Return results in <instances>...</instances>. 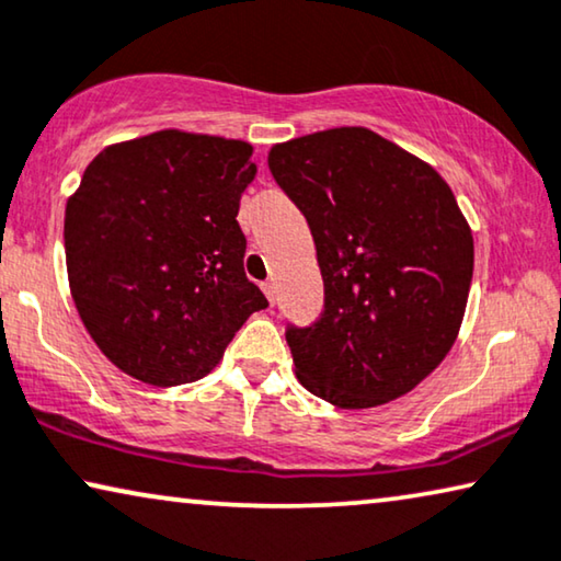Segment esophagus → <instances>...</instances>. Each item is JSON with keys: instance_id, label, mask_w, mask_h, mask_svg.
<instances>
[{"instance_id": "1", "label": "esophagus", "mask_w": 561, "mask_h": 561, "mask_svg": "<svg viewBox=\"0 0 561 561\" xmlns=\"http://www.w3.org/2000/svg\"><path fill=\"white\" fill-rule=\"evenodd\" d=\"M261 288H263V294L267 296V300H275V283L273 280H265V283H261Z\"/></svg>"}]
</instances>
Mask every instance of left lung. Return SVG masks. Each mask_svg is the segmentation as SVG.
I'll list each match as a JSON object with an SVG mask.
<instances>
[{"label":"left lung","mask_w":561,"mask_h":561,"mask_svg":"<svg viewBox=\"0 0 561 561\" xmlns=\"http://www.w3.org/2000/svg\"><path fill=\"white\" fill-rule=\"evenodd\" d=\"M273 180L311 227L323 311L286 329L296 375L336 408L415 389L450 352L473 278V234L433 167L362 126L273 146Z\"/></svg>","instance_id":"left-lung-1"}]
</instances>
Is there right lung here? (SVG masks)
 <instances>
[{"label":"right lung","mask_w":561,"mask_h":561,"mask_svg":"<svg viewBox=\"0 0 561 561\" xmlns=\"http://www.w3.org/2000/svg\"><path fill=\"white\" fill-rule=\"evenodd\" d=\"M245 141L157 131L103 149L65 207L70 294L121 371L153 387L209 375L250 313L240 197Z\"/></svg>","instance_id":"right-lung-1"}]
</instances>
